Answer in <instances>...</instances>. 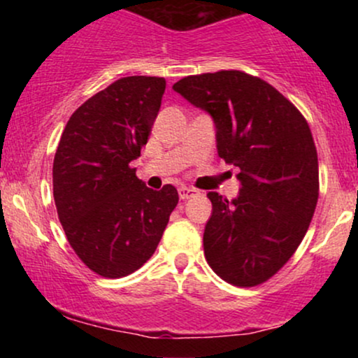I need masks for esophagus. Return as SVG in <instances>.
Wrapping results in <instances>:
<instances>
[{
    "label": "esophagus",
    "mask_w": 358,
    "mask_h": 358,
    "mask_svg": "<svg viewBox=\"0 0 358 358\" xmlns=\"http://www.w3.org/2000/svg\"><path fill=\"white\" fill-rule=\"evenodd\" d=\"M178 195H180V200H188L190 196L196 195V190H195V188H190V187H180L178 188Z\"/></svg>",
    "instance_id": "obj_1"
}]
</instances>
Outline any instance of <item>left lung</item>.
Returning <instances> with one entry per match:
<instances>
[{
	"label": "left lung",
	"mask_w": 358,
	"mask_h": 358,
	"mask_svg": "<svg viewBox=\"0 0 358 358\" xmlns=\"http://www.w3.org/2000/svg\"><path fill=\"white\" fill-rule=\"evenodd\" d=\"M210 114L217 153L239 166V195L208 193V266L234 286H257L289 261L318 200V156L301 113L268 82L241 71L190 76L173 85Z\"/></svg>",
	"instance_id": "left-lung-1"
}]
</instances>
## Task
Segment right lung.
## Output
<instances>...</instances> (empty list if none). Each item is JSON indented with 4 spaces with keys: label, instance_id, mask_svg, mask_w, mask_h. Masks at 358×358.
I'll use <instances>...</instances> for the list:
<instances>
[{
    "label": "right lung",
    "instance_id": "right-lung-1",
    "mask_svg": "<svg viewBox=\"0 0 358 358\" xmlns=\"http://www.w3.org/2000/svg\"><path fill=\"white\" fill-rule=\"evenodd\" d=\"M163 77H122L69 119L53 159V199L69 244L89 269L122 278L155 254L178 203L173 185L151 190L129 163L158 116Z\"/></svg>",
    "mask_w": 358,
    "mask_h": 358
}]
</instances>
